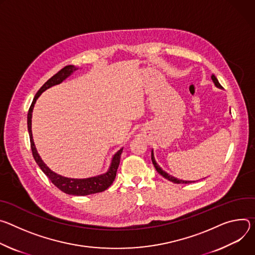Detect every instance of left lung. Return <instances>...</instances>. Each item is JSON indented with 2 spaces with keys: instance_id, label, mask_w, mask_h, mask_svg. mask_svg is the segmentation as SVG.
Returning <instances> with one entry per match:
<instances>
[{
  "instance_id": "left-lung-1",
  "label": "left lung",
  "mask_w": 255,
  "mask_h": 255,
  "mask_svg": "<svg viewBox=\"0 0 255 255\" xmlns=\"http://www.w3.org/2000/svg\"><path fill=\"white\" fill-rule=\"evenodd\" d=\"M212 80H213V82H214V84H215V86L216 87H218V88H220V89H223V87L221 86V84L219 83V81H218V79L216 78V76L215 75H212ZM151 159H152V162H153V165H154V167L156 168V170H157V172L159 173V174H161L164 178H166V179H168V180H170V181H172V182H174V183H191V182H195V181H186V180H181V179H178V178H175V177H173V176H171V175H169L167 172H165L164 170H162V168L157 164V162H156V160H155V157H154V153H153V150H152V153H151Z\"/></svg>"
}]
</instances>
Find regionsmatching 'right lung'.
<instances>
[{
    "mask_svg": "<svg viewBox=\"0 0 255 255\" xmlns=\"http://www.w3.org/2000/svg\"><path fill=\"white\" fill-rule=\"evenodd\" d=\"M79 68L75 66H66L63 68L61 71H59L54 76H52L49 80H47L43 85L42 87L37 91L35 94L33 101L31 103V106L28 110V115H27V128H28V132H29V137H30V144H31V150H32V155L37 163V165L40 167L42 172L49 178V180L67 194L71 195H88V194H93V193H98L101 191H104L107 189L112 182L115 181L116 176H117V171L120 165L121 161V155L123 153L124 148L120 149L115 155H113L111 159L110 166L108 168V170L100 175L89 177V178H69L62 176L60 174H56L52 170L46 166V164L42 161L40 158L39 154L37 153V150L35 148L34 142H33V136H32V130H31V119H32V111L34 108V104L37 100V98L41 95L42 92L47 90L48 88L55 86V85L61 84L64 80H66L68 77H70L75 71H77Z\"/></svg>",
    "mask_w": 255,
    "mask_h": 255,
    "instance_id": "1",
    "label": "right lung"
}]
</instances>
